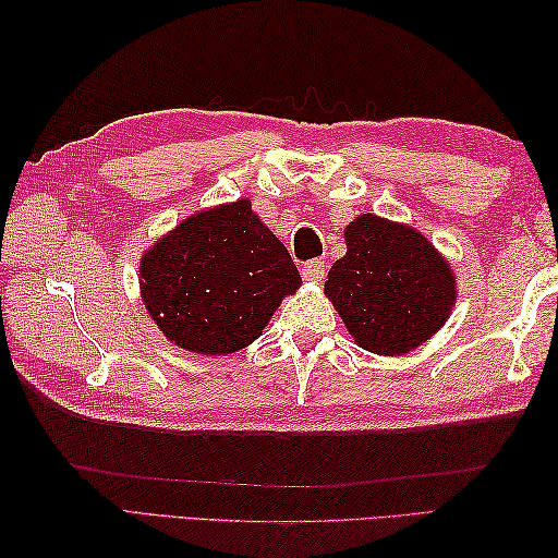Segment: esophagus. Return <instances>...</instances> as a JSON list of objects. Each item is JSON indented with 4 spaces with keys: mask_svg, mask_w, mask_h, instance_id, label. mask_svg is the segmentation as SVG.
<instances>
[{
    "mask_svg": "<svg viewBox=\"0 0 558 558\" xmlns=\"http://www.w3.org/2000/svg\"><path fill=\"white\" fill-rule=\"evenodd\" d=\"M326 276V266H324V260H310V264H304L302 266V278L304 280H310V282H318Z\"/></svg>",
    "mask_w": 558,
    "mask_h": 558,
    "instance_id": "obj_1",
    "label": "esophagus"
}]
</instances>
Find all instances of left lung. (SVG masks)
I'll return each instance as SVG.
<instances>
[{
    "instance_id": "obj_1",
    "label": "left lung",
    "mask_w": 558,
    "mask_h": 558,
    "mask_svg": "<svg viewBox=\"0 0 558 558\" xmlns=\"http://www.w3.org/2000/svg\"><path fill=\"white\" fill-rule=\"evenodd\" d=\"M345 244L324 290L360 348L405 354L446 324L456 276L422 232L364 213L345 228Z\"/></svg>"
}]
</instances>
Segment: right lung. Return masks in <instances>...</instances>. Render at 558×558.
<instances>
[{
    "label": "right lung",
    "instance_id": "right-lung-1",
    "mask_svg": "<svg viewBox=\"0 0 558 558\" xmlns=\"http://www.w3.org/2000/svg\"><path fill=\"white\" fill-rule=\"evenodd\" d=\"M138 272L153 322L198 354L246 348L302 286L288 248L246 198L182 220L148 248Z\"/></svg>",
    "mask_w": 558,
    "mask_h": 558
}]
</instances>
